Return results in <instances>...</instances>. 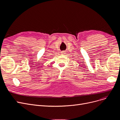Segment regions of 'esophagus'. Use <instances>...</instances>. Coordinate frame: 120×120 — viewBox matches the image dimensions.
Here are the masks:
<instances>
[{
  "mask_svg": "<svg viewBox=\"0 0 120 120\" xmlns=\"http://www.w3.org/2000/svg\"><path fill=\"white\" fill-rule=\"evenodd\" d=\"M65 53H66L65 51H63V52H61V53H62V54H65Z\"/></svg>",
  "mask_w": 120,
  "mask_h": 120,
  "instance_id": "1",
  "label": "esophagus"
}]
</instances>
